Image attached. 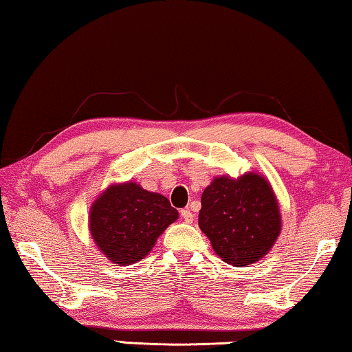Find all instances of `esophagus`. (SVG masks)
Wrapping results in <instances>:
<instances>
[{
  "label": "esophagus",
  "mask_w": 352,
  "mask_h": 352,
  "mask_svg": "<svg viewBox=\"0 0 352 352\" xmlns=\"http://www.w3.org/2000/svg\"><path fill=\"white\" fill-rule=\"evenodd\" d=\"M181 216H182V219H184V221L188 222V223H190V222L193 221V214H192L190 210H188V208H186V210L181 211Z\"/></svg>",
  "instance_id": "1"
}]
</instances>
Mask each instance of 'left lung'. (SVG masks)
Listing matches in <instances>:
<instances>
[{"instance_id":"1","label":"left lung","mask_w":352,"mask_h":352,"mask_svg":"<svg viewBox=\"0 0 352 352\" xmlns=\"http://www.w3.org/2000/svg\"><path fill=\"white\" fill-rule=\"evenodd\" d=\"M198 226L223 262L246 267L268 254L281 233L272 184L258 173L214 177L201 195Z\"/></svg>"}]
</instances>
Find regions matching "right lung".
Returning a JSON list of instances; mask_svg holds the SVG:
<instances>
[{
    "instance_id": "obj_1",
    "label": "right lung",
    "mask_w": 352,
    "mask_h": 352,
    "mask_svg": "<svg viewBox=\"0 0 352 352\" xmlns=\"http://www.w3.org/2000/svg\"><path fill=\"white\" fill-rule=\"evenodd\" d=\"M177 217L166 197L126 181L111 184L91 203L89 232L100 252L122 267L144 258Z\"/></svg>"
}]
</instances>
